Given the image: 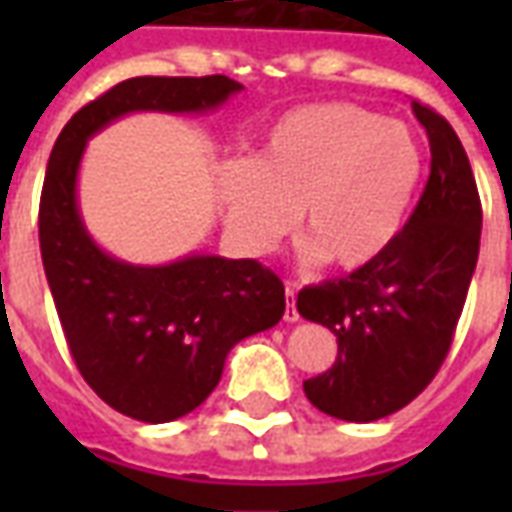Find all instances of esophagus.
I'll return each mask as SVG.
<instances>
[{
    "mask_svg": "<svg viewBox=\"0 0 512 512\" xmlns=\"http://www.w3.org/2000/svg\"><path fill=\"white\" fill-rule=\"evenodd\" d=\"M285 296H288V304H285V321L296 323L299 321V310H296V285L288 282V288H285Z\"/></svg>",
    "mask_w": 512,
    "mask_h": 512,
    "instance_id": "esophagus-1",
    "label": "esophagus"
}]
</instances>
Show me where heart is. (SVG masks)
I'll use <instances>...</instances> for the list:
<instances>
[{
    "mask_svg": "<svg viewBox=\"0 0 512 512\" xmlns=\"http://www.w3.org/2000/svg\"><path fill=\"white\" fill-rule=\"evenodd\" d=\"M422 169L406 126L354 104L290 112L257 158L224 164L222 200L235 238L274 252L296 227L304 260L354 271L373 263L400 230Z\"/></svg>",
    "mask_w": 512,
    "mask_h": 512,
    "instance_id": "b5f03b06",
    "label": "heart"
}]
</instances>
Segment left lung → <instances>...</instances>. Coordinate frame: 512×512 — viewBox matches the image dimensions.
<instances>
[{"label":"left lung","instance_id":"8db88e82","mask_svg":"<svg viewBox=\"0 0 512 512\" xmlns=\"http://www.w3.org/2000/svg\"><path fill=\"white\" fill-rule=\"evenodd\" d=\"M428 131L430 175L417 208L384 252L348 277L304 288L296 307L337 337V359L304 381L315 408L373 422L408 406L447 359L469 293L483 205L452 126L414 101Z\"/></svg>","mask_w":512,"mask_h":512}]
</instances>
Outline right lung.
Returning <instances> with one entry per match:
<instances>
[{
  "label": "right lung",
  "instance_id": "right-lung-1",
  "mask_svg": "<svg viewBox=\"0 0 512 512\" xmlns=\"http://www.w3.org/2000/svg\"><path fill=\"white\" fill-rule=\"evenodd\" d=\"M244 90L227 76H136L62 128L40 194V257L79 373L139 422H172L211 395L235 343L279 323L282 279L257 260L189 255L131 266L84 230L76 175L87 139L128 112H208Z\"/></svg>",
  "mask_w": 512,
  "mask_h": 512
}]
</instances>
